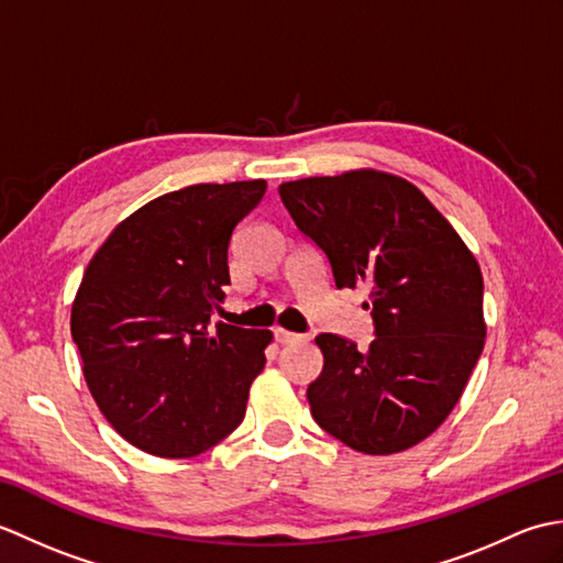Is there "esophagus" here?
<instances>
[{
  "label": "esophagus",
  "instance_id": "esophagus-1",
  "mask_svg": "<svg viewBox=\"0 0 563 563\" xmlns=\"http://www.w3.org/2000/svg\"><path fill=\"white\" fill-rule=\"evenodd\" d=\"M275 341L283 345H292V343H305L307 336L305 333H295V331H285V329H275Z\"/></svg>",
  "mask_w": 563,
  "mask_h": 563
}]
</instances>
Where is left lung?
Wrapping results in <instances>:
<instances>
[{
	"label": "left lung",
	"mask_w": 563,
	"mask_h": 563,
	"mask_svg": "<svg viewBox=\"0 0 563 563\" xmlns=\"http://www.w3.org/2000/svg\"><path fill=\"white\" fill-rule=\"evenodd\" d=\"M336 288L367 285L375 339L319 333L324 369L307 387L314 421L365 454L416 445L460 401L484 351V280L460 234L399 176L349 172L278 188Z\"/></svg>",
	"instance_id": "1"
}]
</instances>
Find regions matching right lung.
I'll return each instance as SVG.
<instances>
[{"label": "right lung", "mask_w": 563, "mask_h": 563, "mask_svg": "<svg viewBox=\"0 0 563 563\" xmlns=\"http://www.w3.org/2000/svg\"><path fill=\"white\" fill-rule=\"evenodd\" d=\"M266 181L198 184L154 198L93 254L71 305L84 377L130 445L196 457L244 421L268 329L220 324L234 227Z\"/></svg>", "instance_id": "obj_1"}]
</instances>
